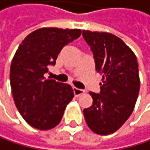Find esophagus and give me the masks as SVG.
I'll use <instances>...</instances> for the list:
<instances>
[{"instance_id":"34e87169","label":"esophagus","mask_w":150,"mask_h":150,"mask_svg":"<svg viewBox=\"0 0 150 150\" xmlns=\"http://www.w3.org/2000/svg\"><path fill=\"white\" fill-rule=\"evenodd\" d=\"M73 93H74L75 96H80L81 94L84 93V91L81 90V89H79V88L74 87V88H73Z\"/></svg>"}]
</instances>
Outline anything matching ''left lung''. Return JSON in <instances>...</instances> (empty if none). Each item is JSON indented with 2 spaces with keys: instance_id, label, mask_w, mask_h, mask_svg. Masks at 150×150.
<instances>
[{
  "instance_id": "8db88e82",
  "label": "left lung",
  "mask_w": 150,
  "mask_h": 150,
  "mask_svg": "<svg viewBox=\"0 0 150 150\" xmlns=\"http://www.w3.org/2000/svg\"><path fill=\"white\" fill-rule=\"evenodd\" d=\"M95 69L103 75L100 93L90 91L93 104L83 110L88 127L98 135L117 131L129 118L138 96L140 81L137 57L116 35L82 30Z\"/></svg>"
}]
</instances>
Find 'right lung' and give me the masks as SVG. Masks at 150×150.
I'll return each instance as SVG.
<instances>
[{
  "mask_svg": "<svg viewBox=\"0 0 150 150\" xmlns=\"http://www.w3.org/2000/svg\"><path fill=\"white\" fill-rule=\"evenodd\" d=\"M81 34L80 29L43 27L29 34L16 50L10 69L13 101L25 122L36 129L57 127L74 97L70 85L44 75L63 47Z\"/></svg>",
  "mask_w": 150,
  "mask_h": 150,
  "instance_id": "obj_1",
  "label": "right lung"
}]
</instances>
